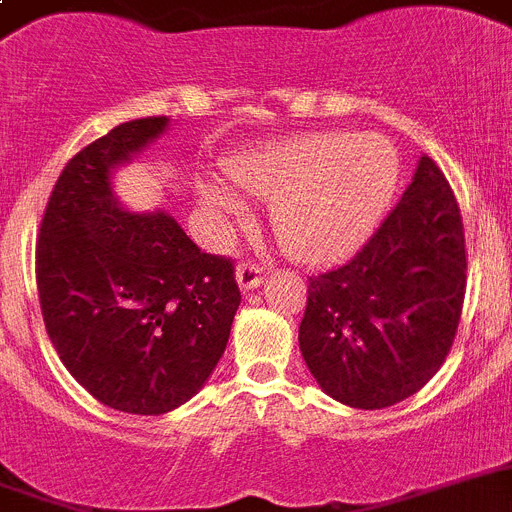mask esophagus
Returning <instances> with one entry per match:
<instances>
[{
	"mask_svg": "<svg viewBox=\"0 0 512 512\" xmlns=\"http://www.w3.org/2000/svg\"><path fill=\"white\" fill-rule=\"evenodd\" d=\"M237 283H239V288L245 290H252V288H257V285L262 283V280H265V270H262L260 265H255V262H242V265H237Z\"/></svg>",
	"mask_w": 512,
	"mask_h": 512,
	"instance_id": "1",
	"label": "esophagus"
}]
</instances>
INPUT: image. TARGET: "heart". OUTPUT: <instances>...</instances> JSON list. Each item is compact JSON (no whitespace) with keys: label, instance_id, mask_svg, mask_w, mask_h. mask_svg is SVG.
I'll list each match as a JSON object with an SVG mask.
<instances>
[{"label":"heart","instance_id":"heart-1","mask_svg":"<svg viewBox=\"0 0 512 512\" xmlns=\"http://www.w3.org/2000/svg\"><path fill=\"white\" fill-rule=\"evenodd\" d=\"M400 163L380 135L308 132L257 147L229 176L250 199L270 201L267 219L283 250L306 265L342 260L367 237L388 206ZM199 206L211 222H239L245 201L204 183Z\"/></svg>","mask_w":512,"mask_h":512}]
</instances>
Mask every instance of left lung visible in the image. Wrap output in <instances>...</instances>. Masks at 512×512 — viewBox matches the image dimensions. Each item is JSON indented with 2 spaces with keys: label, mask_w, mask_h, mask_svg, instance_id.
Returning <instances> with one entry per match:
<instances>
[{
  "label": "left lung",
  "mask_w": 512,
  "mask_h": 512,
  "mask_svg": "<svg viewBox=\"0 0 512 512\" xmlns=\"http://www.w3.org/2000/svg\"><path fill=\"white\" fill-rule=\"evenodd\" d=\"M464 288L462 214L439 165L421 155L362 250L308 278L298 344L313 380L362 411L411 398L444 365Z\"/></svg>",
  "instance_id": "left-lung-1"
}]
</instances>
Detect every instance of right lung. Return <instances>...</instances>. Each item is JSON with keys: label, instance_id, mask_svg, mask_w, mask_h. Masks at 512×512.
<instances>
[{"label": "right lung", "instance_id": "right-lung-1", "mask_svg": "<svg viewBox=\"0 0 512 512\" xmlns=\"http://www.w3.org/2000/svg\"><path fill=\"white\" fill-rule=\"evenodd\" d=\"M132 119L73 155L40 224L38 296L58 357L99 403L168 413L206 385L229 342L239 288L163 209L119 201L114 173L168 130Z\"/></svg>", "mask_w": 512, "mask_h": 512}]
</instances>
